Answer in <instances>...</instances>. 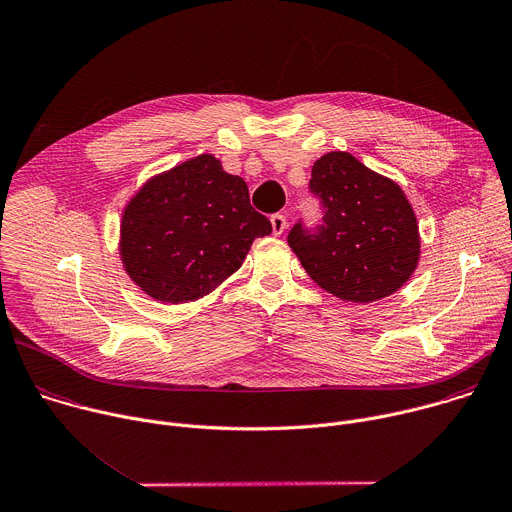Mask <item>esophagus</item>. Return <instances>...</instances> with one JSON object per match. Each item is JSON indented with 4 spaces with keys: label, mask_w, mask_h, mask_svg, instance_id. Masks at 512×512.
Returning a JSON list of instances; mask_svg holds the SVG:
<instances>
[{
    "label": "esophagus",
    "mask_w": 512,
    "mask_h": 512,
    "mask_svg": "<svg viewBox=\"0 0 512 512\" xmlns=\"http://www.w3.org/2000/svg\"><path fill=\"white\" fill-rule=\"evenodd\" d=\"M271 227H273V235H281L287 227V219L285 215H271Z\"/></svg>",
    "instance_id": "1"
}]
</instances>
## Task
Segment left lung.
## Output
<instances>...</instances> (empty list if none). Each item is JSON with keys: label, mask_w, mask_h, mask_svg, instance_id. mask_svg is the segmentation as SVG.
<instances>
[{"label": "left lung", "mask_w": 512, "mask_h": 512, "mask_svg": "<svg viewBox=\"0 0 512 512\" xmlns=\"http://www.w3.org/2000/svg\"><path fill=\"white\" fill-rule=\"evenodd\" d=\"M309 189L325 207L315 233L299 223L287 243L327 293L372 303L396 293L420 261L416 213L402 187L344 150L313 162Z\"/></svg>", "instance_id": "1"}]
</instances>
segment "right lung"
<instances>
[{"mask_svg": "<svg viewBox=\"0 0 512 512\" xmlns=\"http://www.w3.org/2000/svg\"><path fill=\"white\" fill-rule=\"evenodd\" d=\"M271 233L241 177L213 154L150 177L126 203L118 251L128 277L154 301L189 303L215 291Z\"/></svg>", "mask_w": 512, "mask_h": 512, "instance_id": "1", "label": "right lung"}]
</instances>
